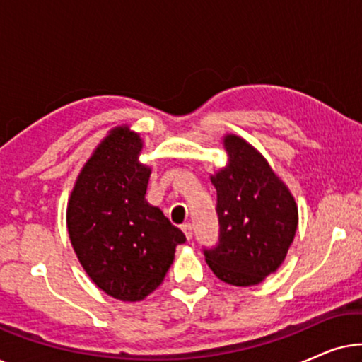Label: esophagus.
Returning <instances> with one entry per match:
<instances>
[{"label": "esophagus", "mask_w": 362, "mask_h": 362, "mask_svg": "<svg viewBox=\"0 0 362 362\" xmlns=\"http://www.w3.org/2000/svg\"><path fill=\"white\" fill-rule=\"evenodd\" d=\"M181 229H182V232H185L186 239L191 240L192 239V226L191 224H182Z\"/></svg>", "instance_id": "esophagus-1"}]
</instances>
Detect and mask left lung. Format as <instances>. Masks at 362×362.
I'll list each match as a JSON object with an SVG mask.
<instances>
[{
    "label": "left lung",
    "instance_id": "8db88e82",
    "mask_svg": "<svg viewBox=\"0 0 362 362\" xmlns=\"http://www.w3.org/2000/svg\"><path fill=\"white\" fill-rule=\"evenodd\" d=\"M224 148L229 165L211 176L217 191L219 242L204 249V257L219 280L250 286L285 260L298 226V207L250 143L226 135Z\"/></svg>",
    "mask_w": 362,
    "mask_h": 362
}]
</instances>
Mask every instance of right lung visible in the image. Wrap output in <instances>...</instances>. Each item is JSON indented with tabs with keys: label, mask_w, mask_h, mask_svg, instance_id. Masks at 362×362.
<instances>
[{
	"label": "right lung",
	"mask_w": 362,
	"mask_h": 362,
	"mask_svg": "<svg viewBox=\"0 0 362 362\" xmlns=\"http://www.w3.org/2000/svg\"><path fill=\"white\" fill-rule=\"evenodd\" d=\"M141 148L138 133L113 128L82 168L67 204L78 262L98 288L122 301H140L155 291L176 247L186 242L145 199L151 170L138 161Z\"/></svg>",
	"instance_id": "obj_1"
}]
</instances>
